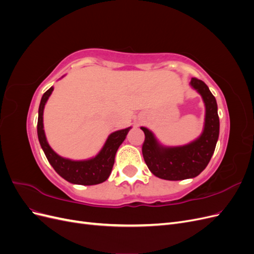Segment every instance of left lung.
<instances>
[{"label": "left lung", "instance_id": "obj_1", "mask_svg": "<svg viewBox=\"0 0 254 254\" xmlns=\"http://www.w3.org/2000/svg\"><path fill=\"white\" fill-rule=\"evenodd\" d=\"M190 87L201 95L205 107L204 125L196 140L182 146L161 144L151 130L141 127L145 133L142 152L149 171L164 180L195 178L209 164L219 136L217 103L209 87L197 78L190 79Z\"/></svg>", "mask_w": 254, "mask_h": 254}]
</instances>
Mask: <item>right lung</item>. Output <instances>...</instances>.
<instances>
[{"label":"right lung","instance_id":"add662e5","mask_svg":"<svg viewBox=\"0 0 254 254\" xmlns=\"http://www.w3.org/2000/svg\"><path fill=\"white\" fill-rule=\"evenodd\" d=\"M53 90L54 87H51L42 95L39 111H38V139H39V143L45 153V157L56 173L70 183L80 184V186H94V184L103 183L109 178L114 164L115 153H117L121 144L126 139V135L131 127L112 132L106 140L103 148L99 150L95 157L87 160H71L61 157L52 149L47 140V136H45L43 126L44 107Z\"/></svg>","mask_w":254,"mask_h":254}]
</instances>
